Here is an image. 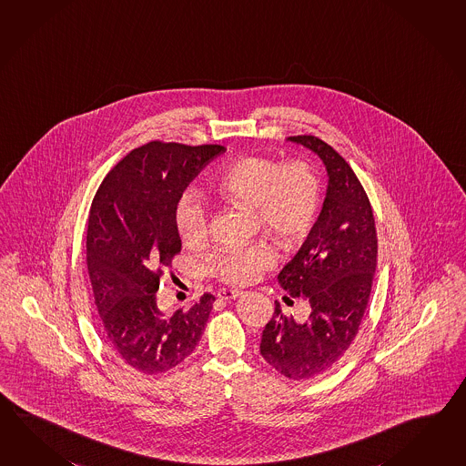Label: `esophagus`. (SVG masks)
Masks as SVG:
<instances>
[{"instance_id":"obj_1","label":"esophagus","mask_w":466,"mask_h":466,"mask_svg":"<svg viewBox=\"0 0 466 466\" xmlns=\"http://www.w3.org/2000/svg\"><path fill=\"white\" fill-rule=\"evenodd\" d=\"M240 296H242V292H240V290L222 289L218 292V299L222 300L238 299Z\"/></svg>"}]
</instances>
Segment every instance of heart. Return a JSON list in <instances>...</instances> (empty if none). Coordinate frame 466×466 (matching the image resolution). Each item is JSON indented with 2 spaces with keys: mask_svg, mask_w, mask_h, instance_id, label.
Wrapping results in <instances>:
<instances>
[{
  "mask_svg": "<svg viewBox=\"0 0 466 466\" xmlns=\"http://www.w3.org/2000/svg\"><path fill=\"white\" fill-rule=\"evenodd\" d=\"M210 194L252 212L258 228L284 248L299 244L309 234L321 208V184L308 164L278 167L262 157H242L224 167L210 184ZM176 222L187 246L208 238V210L192 194L178 200ZM274 258L269 248L252 246L218 254L212 258V270L230 284H248L270 268Z\"/></svg>",
  "mask_w": 466,
  "mask_h": 466,
  "instance_id": "b5f03b06",
  "label": "heart"
}]
</instances>
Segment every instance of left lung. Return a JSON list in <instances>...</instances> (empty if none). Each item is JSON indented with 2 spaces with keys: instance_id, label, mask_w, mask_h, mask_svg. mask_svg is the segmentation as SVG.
I'll use <instances>...</instances> for the list:
<instances>
[{
  "instance_id": "1",
  "label": "left lung",
  "mask_w": 466,
  "mask_h": 466,
  "mask_svg": "<svg viewBox=\"0 0 466 466\" xmlns=\"http://www.w3.org/2000/svg\"><path fill=\"white\" fill-rule=\"evenodd\" d=\"M321 158L328 187L321 212L298 254L280 270V288L309 302V318H286L276 302L260 354L300 381L329 370L356 338L371 294L378 238L371 204L350 164L312 135L289 137Z\"/></svg>"
}]
</instances>
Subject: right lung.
<instances>
[{"instance_id": "add662e5", "label": "right lung", "mask_w": 466, "mask_h": 466, "mask_svg": "<svg viewBox=\"0 0 466 466\" xmlns=\"http://www.w3.org/2000/svg\"><path fill=\"white\" fill-rule=\"evenodd\" d=\"M220 145L150 142L105 177L88 218L86 264L105 336L116 356L144 374L166 372L196 350L212 294L188 309L157 302L162 269L180 252L177 204Z\"/></svg>"}]
</instances>
